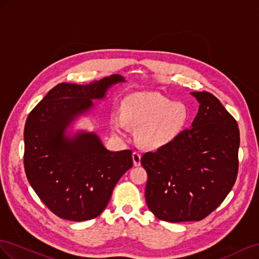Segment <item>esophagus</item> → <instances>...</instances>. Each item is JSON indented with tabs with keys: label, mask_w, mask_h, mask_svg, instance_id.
Segmentation results:
<instances>
[{
	"label": "esophagus",
	"mask_w": 259,
	"mask_h": 259,
	"mask_svg": "<svg viewBox=\"0 0 259 259\" xmlns=\"http://www.w3.org/2000/svg\"><path fill=\"white\" fill-rule=\"evenodd\" d=\"M132 159H134L135 166L141 165V154L139 152H134V154H132Z\"/></svg>",
	"instance_id": "esophagus-1"
}]
</instances>
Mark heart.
<instances>
[{
	"label": "heart",
	"instance_id": "obj_1",
	"mask_svg": "<svg viewBox=\"0 0 259 259\" xmlns=\"http://www.w3.org/2000/svg\"><path fill=\"white\" fill-rule=\"evenodd\" d=\"M189 120L190 110L182 103L155 93H135L123 101L122 114L112 116V125L120 136H127L128 124L140 128V143L156 149L178 137Z\"/></svg>",
	"mask_w": 259,
	"mask_h": 259
}]
</instances>
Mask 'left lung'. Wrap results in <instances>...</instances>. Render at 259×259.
<instances>
[{
	"label": "left lung",
	"mask_w": 259,
	"mask_h": 259,
	"mask_svg": "<svg viewBox=\"0 0 259 259\" xmlns=\"http://www.w3.org/2000/svg\"><path fill=\"white\" fill-rule=\"evenodd\" d=\"M191 94L199 103L191 128L141 158L147 207L168 223L207 217L231 191L239 170L236 120L211 93Z\"/></svg>",
	"instance_id": "obj_1"
}]
</instances>
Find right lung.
<instances>
[{
  "instance_id": "add662e5",
  "label": "right lung",
  "mask_w": 259,
  "mask_h": 259,
  "mask_svg": "<svg viewBox=\"0 0 259 259\" xmlns=\"http://www.w3.org/2000/svg\"><path fill=\"white\" fill-rule=\"evenodd\" d=\"M120 75L80 85L54 87L29 114L25 124L27 179L47 207L62 219L84 221L106 208L122 175L134 166L132 151L106 150L93 132L65 136L68 124L103 99Z\"/></svg>"
}]
</instances>
